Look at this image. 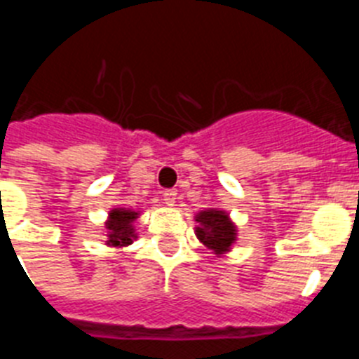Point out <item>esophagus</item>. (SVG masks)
<instances>
[{
    "instance_id": "1",
    "label": "esophagus",
    "mask_w": 359,
    "mask_h": 359,
    "mask_svg": "<svg viewBox=\"0 0 359 359\" xmlns=\"http://www.w3.org/2000/svg\"><path fill=\"white\" fill-rule=\"evenodd\" d=\"M176 198H177L176 190L169 189V190H165V192H163V201H165V205H167V207H174Z\"/></svg>"
}]
</instances>
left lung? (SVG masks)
Returning <instances> with one entry per match:
<instances>
[{
	"mask_svg": "<svg viewBox=\"0 0 359 359\" xmlns=\"http://www.w3.org/2000/svg\"><path fill=\"white\" fill-rule=\"evenodd\" d=\"M196 237L215 257L226 255L237 241V226L223 208H203L194 215Z\"/></svg>",
	"mask_w": 359,
	"mask_h": 359,
	"instance_id": "1",
	"label": "left lung"
}]
</instances>
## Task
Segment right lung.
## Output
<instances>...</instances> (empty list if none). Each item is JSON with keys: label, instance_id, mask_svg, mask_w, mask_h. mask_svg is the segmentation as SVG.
<instances>
[{"label": "right lung", "instance_id": "right-lung-1", "mask_svg": "<svg viewBox=\"0 0 359 359\" xmlns=\"http://www.w3.org/2000/svg\"><path fill=\"white\" fill-rule=\"evenodd\" d=\"M140 217V210H133V208L116 207L111 208L107 214L106 223V246L109 248H126L133 241L138 239L136 233L135 221Z\"/></svg>", "mask_w": 359, "mask_h": 359}]
</instances>
